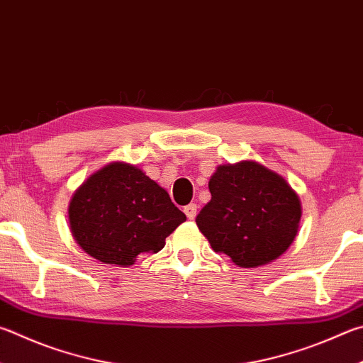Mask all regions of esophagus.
<instances>
[{
    "instance_id": "1",
    "label": "esophagus",
    "mask_w": 363,
    "mask_h": 363,
    "mask_svg": "<svg viewBox=\"0 0 363 363\" xmlns=\"http://www.w3.org/2000/svg\"><path fill=\"white\" fill-rule=\"evenodd\" d=\"M196 211H199V206H196L195 203H190V204H187V206H184V213H186L187 219H190V220H194L196 217Z\"/></svg>"
}]
</instances>
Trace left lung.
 <instances>
[{"instance_id": "left-lung-1", "label": "left lung", "mask_w": 363, "mask_h": 363, "mask_svg": "<svg viewBox=\"0 0 363 363\" xmlns=\"http://www.w3.org/2000/svg\"><path fill=\"white\" fill-rule=\"evenodd\" d=\"M208 186L211 201L195 220L214 252L228 255L241 268H255L292 245L301 204L284 177L242 160L217 167Z\"/></svg>"}]
</instances>
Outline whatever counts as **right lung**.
<instances>
[{
    "mask_svg": "<svg viewBox=\"0 0 363 363\" xmlns=\"http://www.w3.org/2000/svg\"><path fill=\"white\" fill-rule=\"evenodd\" d=\"M69 228L84 252L106 265L130 267L159 252L186 222L167 190L141 168L113 162L91 174L69 201Z\"/></svg>",
    "mask_w": 363,
    "mask_h": 363,
    "instance_id": "1",
    "label": "right lung"
}]
</instances>
